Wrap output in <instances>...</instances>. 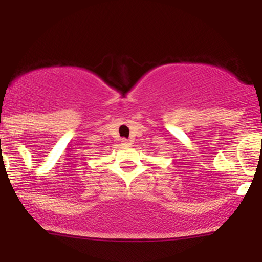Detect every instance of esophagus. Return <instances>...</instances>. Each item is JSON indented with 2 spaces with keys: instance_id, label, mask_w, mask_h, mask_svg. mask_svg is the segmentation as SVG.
Wrapping results in <instances>:
<instances>
[{
  "instance_id": "34e87169",
  "label": "esophagus",
  "mask_w": 262,
  "mask_h": 262,
  "mask_svg": "<svg viewBox=\"0 0 262 262\" xmlns=\"http://www.w3.org/2000/svg\"><path fill=\"white\" fill-rule=\"evenodd\" d=\"M121 141H122V145H128V144H129V140L125 139V138H123Z\"/></svg>"
}]
</instances>
